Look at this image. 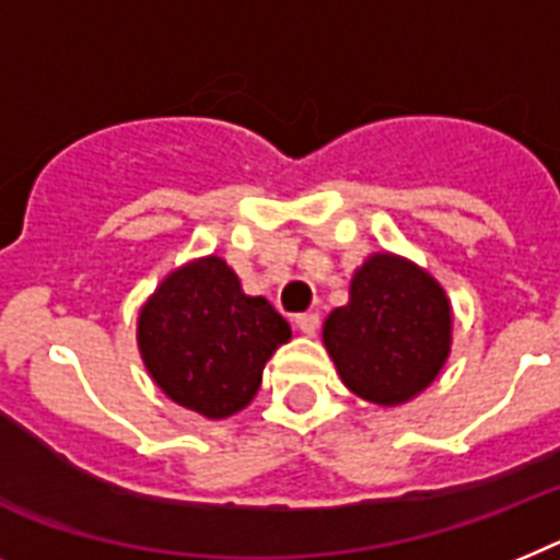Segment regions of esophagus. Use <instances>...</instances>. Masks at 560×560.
Segmentation results:
<instances>
[{"mask_svg":"<svg viewBox=\"0 0 560 560\" xmlns=\"http://www.w3.org/2000/svg\"><path fill=\"white\" fill-rule=\"evenodd\" d=\"M294 326H298V329L303 331V335L312 337L314 331L320 329V314H314V312L298 314V317H294Z\"/></svg>","mask_w":560,"mask_h":560,"instance_id":"1","label":"esophagus"}]
</instances>
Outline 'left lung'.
Listing matches in <instances>:
<instances>
[{
	"label": "left lung",
	"mask_w": 560,
	"mask_h": 560,
	"mask_svg": "<svg viewBox=\"0 0 560 560\" xmlns=\"http://www.w3.org/2000/svg\"><path fill=\"white\" fill-rule=\"evenodd\" d=\"M323 346L354 395L381 406L406 404L450 358V298L412 260L372 254L354 271L349 303L323 323Z\"/></svg>",
	"instance_id": "left-lung-1"
}]
</instances>
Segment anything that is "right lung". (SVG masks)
<instances>
[{"label":"right lung","mask_w":560,"mask_h":560,"mask_svg":"<svg viewBox=\"0 0 560 560\" xmlns=\"http://www.w3.org/2000/svg\"><path fill=\"white\" fill-rule=\"evenodd\" d=\"M289 323L266 298H248L220 257H200L171 271L145 300L137 343L151 381L208 420L252 404L262 369L289 343Z\"/></svg>","instance_id":"obj_1"}]
</instances>
